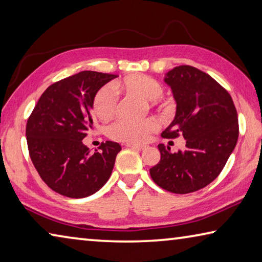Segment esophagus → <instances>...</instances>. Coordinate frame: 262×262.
I'll list each match as a JSON object with an SVG mask.
<instances>
[{
	"mask_svg": "<svg viewBox=\"0 0 262 262\" xmlns=\"http://www.w3.org/2000/svg\"><path fill=\"white\" fill-rule=\"evenodd\" d=\"M126 147L138 149V150H143V149H146V146H142V144H136V143H127Z\"/></svg>",
	"mask_w": 262,
	"mask_h": 262,
	"instance_id": "obj_1",
	"label": "esophagus"
}]
</instances>
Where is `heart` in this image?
I'll list each match as a JSON object with an SVG mask.
<instances>
[{
  "mask_svg": "<svg viewBox=\"0 0 262 262\" xmlns=\"http://www.w3.org/2000/svg\"><path fill=\"white\" fill-rule=\"evenodd\" d=\"M116 90L126 94H134L148 100L152 106L160 102V98L164 92V87L155 78L146 74L134 73L124 77L122 80L114 82ZM95 115L102 121H108L118 112V99L114 91L110 86H105L98 91L93 101ZM155 119L147 118L143 120L120 119L112 123L108 134L113 140L122 142L140 143L148 139L150 133L156 129Z\"/></svg>",
  "mask_w": 262,
  "mask_h": 262,
  "instance_id": "b5f03b06",
  "label": "heart"
}]
</instances>
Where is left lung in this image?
<instances>
[{
	"label": "left lung",
	"mask_w": 262,
	"mask_h": 262,
	"mask_svg": "<svg viewBox=\"0 0 262 262\" xmlns=\"http://www.w3.org/2000/svg\"><path fill=\"white\" fill-rule=\"evenodd\" d=\"M177 107L162 138L186 140L184 150L159 144L161 160L150 176L162 189L190 193L213 182L225 167L239 136L238 114L230 93L193 66H176L165 74Z\"/></svg>",
	"instance_id": "left-lung-1"
}]
</instances>
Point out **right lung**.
Here are the masks:
<instances>
[{
	"label": "right lung",
	"mask_w": 262,
	"mask_h": 262,
	"mask_svg": "<svg viewBox=\"0 0 262 262\" xmlns=\"http://www.w3.org/2000/svg\"><path fill=\"white\" fill-rule=\"evenodd\" d=\"M116 74L82 71L50 85L27 122V142L37 172L50 189L70 198L100 190L121 146L106 141L91 152L82 143L93 129L95 94Z\"/></svg>",
	"instance_id": "obj_1"
}]
</instances>
